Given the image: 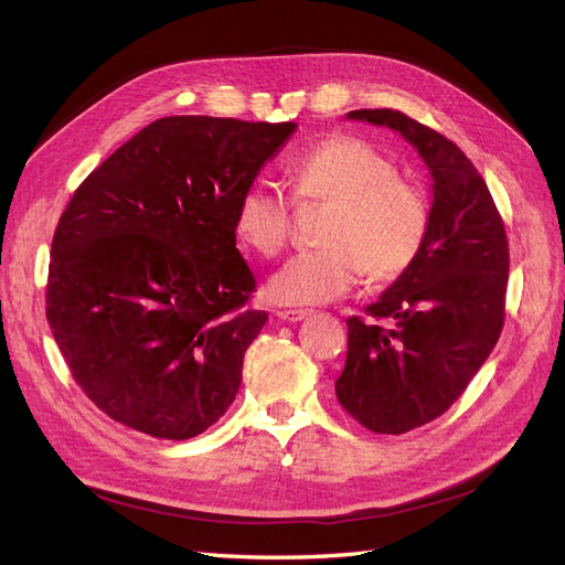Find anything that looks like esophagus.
<instances>
[{
    "label": "esophagus",
    "mask_w": 565,
    "mask_h": 565,
    "mask_svg": "<svg viewBox=\"0 0 565 565\" xmlns=\"http://www.w3.org/2000/svg\"><path fill=\"white\" fill-rule=\"evenodd\" d=\"M277 317H279L281 322L294 324V322H300V320H308V317H310V310H279V312H277Z\"/></svg>",
    "instance_id": "obj_1"
}]
</instances>
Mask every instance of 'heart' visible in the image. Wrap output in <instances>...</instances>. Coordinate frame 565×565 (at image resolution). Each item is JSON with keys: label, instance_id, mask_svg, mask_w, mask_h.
Instances as JSON below:
<instances>
[{"label": "heart", "instance_id": "1", "mask_svg": "<svg viewBox=\"0 0 565 565\" xmlns=\"http://www.w3.org/2000/svg\"><path fill=\"white\" fill-rule=\"evenodd\" d=\"M296 200L331 202L322 250L294 255L271 274L267 296L277 306H322L345 296L367 274L370 281H392L420 253L429 224L423 191L398 179L394 159L367 140L327 138L288 164ZM291 207L281 191L255 183L234 212L243 245L263 257L277 255L288 236Z\"/></svg>", "mask_w": 565, "mask_h": 565}]
</instances>
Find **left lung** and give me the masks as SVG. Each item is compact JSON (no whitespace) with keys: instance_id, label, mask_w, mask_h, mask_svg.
<instances>
[{"instance_id":"left-lung-1","label":"left lung","mask_w":565,"mask_h":565,"mask_svg":"<svg viewBox=\"0 0 565 565\" xmlns=\"http://www.w3.org/2000/svg\"><path fill=\"white\" fill-rule=\"evenodd\" d=\"M345 119L386 126L420 154L431 179L420 253L367 312L351 317L337 398L377 434H403L439 417L466 392L503 327L509 241L480 171L456 142L394 109Z\"/></svg>"}]
</instances>
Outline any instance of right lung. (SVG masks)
Wrapping results in <instances>:
<instances>
[{
    "label": "right lung",
    "instance_id": "1",
    "mask_svg": "<svg viewBox=\"0 0 565 565\" xmlns=\"http://www.w3.org/2000/svg\"><path fill=\"white\" fill-rule=\"evenodd\" d=\"M296 124L167 117L109 154L52 238L47 322L111 420L183 441L234 403L267 322L236 248L238 198Z\"/></svg>",
    "mask_w": 565,
    "mask_h": 565
}]
</instances>
